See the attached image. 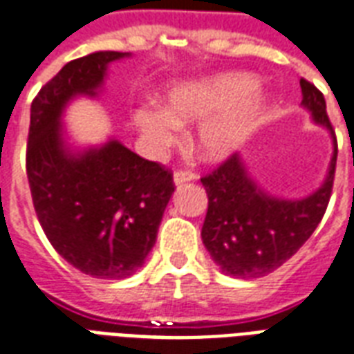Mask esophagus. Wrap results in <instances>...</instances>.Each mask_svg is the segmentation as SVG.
<instances>
[{"instance_id":"obj_1","label":"esophagus","mask_w":354,"mask_h":354,"mask_svg":"<svg viewBox=\"0 0 354 354\" xmlns=\"http://www.w3.org/2000/svg\"><path fill=\"white\" fill-rule=\"evenodd\" d=\"M196 178V174L193 171H189V169H178L174 172V183L180 185V183H185V182H193Z\"/></svg>"}]
</instances>
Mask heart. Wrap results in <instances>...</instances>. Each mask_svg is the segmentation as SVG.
Instances as JSON below:
<instances>
[{
	"instance_id": "heart-1",
	"label": "heart",
	"mask_w": 354,
	"mask_h": 354,
	"mask_svg": "<svg viewBox=\"0 0 354 354\" xmlns=\"http://www.w3.org/2000/svg\"><path fill=\"white\" fill-rule=\"evenodd\" d=\"M263 102V94L252 87L250 77L225 74L172 88L167 96V111L158 105H145L135 113V122L153 148H167L178 141L183 124L212 117L202 124L196 147L206 158H223L254 128Z\"/></svg>"
}]
</instances>
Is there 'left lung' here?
<instances>
[{"label":"left lung","mask_w":354,"mask_h":354,"mask_svg":"<svg viewBox=\"0 0 354 354\" xmlns=\"http://www.w3.org/2000/svg\"><path fill=\"white\" fill-rule=\"evenodd\" d=\"M301 88L304 107L334 137L323 93L304 77ZM336 158L338 142L325 183L312 196L295 202L277 201L261 193L245 171L239 153H230L221 165L202 176L201 182L207 193L202 241L215 263L236 279H260L290 260L314 234L327 212Z\"/></svg>","instance_id":"8db88e82"}]
</instances>
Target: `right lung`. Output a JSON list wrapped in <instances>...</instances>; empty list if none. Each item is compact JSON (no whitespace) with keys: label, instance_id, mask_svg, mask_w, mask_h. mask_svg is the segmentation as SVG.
<instances>
[{"label":"right lung","instance_id":"1","mask_svg":"<svg viewBox=\"0 0 354 354\" xmlns=\"http://www.w3.org/2000/svg\"><path fill=\"white\" fill-rule=\"evenodd\" d=\"M120 51L70 61L31 104L26 171L35 213L53 249L94 279L133 274L152 250L174 191L172 172L118 141L70 156L59 117L75 94H94Z\"/></svg>","mask_w":354,"mask_h":354}]
</instances>
